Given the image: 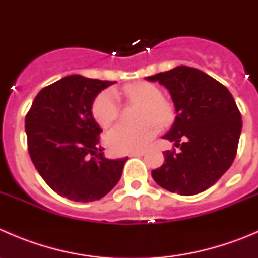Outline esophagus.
<instances>
[{
  "label": "esophagus",
  "mask_w": 258,
  "mask_h": 258,
  "mask_svg": "<svg viewBox=\"0 0 258 258\" xmlns=\"http://www.w3.org/2000/svg\"><path fill=\"white\" fill-rule=\"evenodd\" d=\"M145 151H136V152L130 153V157H140V156H144Z\"/></svg>",
  "instance_id": "34e87169"
}]
</instances>
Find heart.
<instances>
[{
  "label": "heart",
  "mask_w": 258,
  "mask_h": 258,
  "mask_svg": "<svg viewBox=\"0 0 258 258\" xmlns=\"http://www.w3.org/2000/svg\"><path fill=\"white\" fill-rule=\"evenodd\" d=\"M118 95L145 106L140 116V119L144 122L136 126L121 123L111 130L107 135V144L113 152L128 153L144 150L160 131L158 124L167 127L175 119V108L163 100L162 91L153 83H132L126 86ZM119 111L118 97L113 91H102L93 101V117L102 127L111 126L118 118Z\"/></svg>",
  "instance_id": "b5f03b06"
}]
</instances>
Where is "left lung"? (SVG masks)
I'll return each mask as SVG.
<instances>
[{"label": "left lung", "mask_w": 258, "mask_h": 258, "mask_svg": "<svg viewBox=\"0 0 258 258\" xmlns=\"http://www.w3.org/2000/svg\"><path fill=\"white\" fill-rule=\"evenodd\" d=\"M146 80L157 81L170 92L176 118L163 139L181 150L163 152L165 163L151 172L153 179L183 196L206 191L230 168L237 152L242 119L232 95L222 83L188 66Z\"/></svg>", "instance_id": "left-lung-1"}]
</instances>
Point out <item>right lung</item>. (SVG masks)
<instances>
[{
    "label": "right lung",
    "instance_id": "1",
    "mask_svg": "<svg viewBox=\"0 0 258 258\" xmlns=\"http://www.w3.org/2000/svg\"><path fill=\"white\" fill-rule=\"evenodd\" d=\"M116 81L71 75L42 88L25 119L28 153L59 196L76 202L102 199L119 181L128 157L110 160L100 146L95 98Z\"/></svg>",
    "mask_w": 258,
    "mask_h": 258
}]
</instances>
